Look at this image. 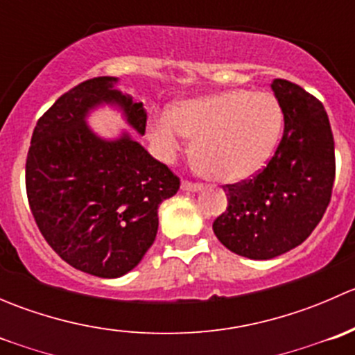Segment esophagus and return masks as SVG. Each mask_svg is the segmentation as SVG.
Segmentation results:
<instances>
[{"mask_svg": "<svg viewBox=\"0 0 355 355\" xmlns=\"http://www.w3.org/2000/svg\"><path fill=\"white\" fill-rule=\"evenodd\" d=\"M202 189V184H194V182H189L184 180L182 182V191H187V192H198Z\"/></svg>", "mask_w": 355, "mask_h": 355, "instance_id": "obj_1", "label": "esophagus"}]
</instances>
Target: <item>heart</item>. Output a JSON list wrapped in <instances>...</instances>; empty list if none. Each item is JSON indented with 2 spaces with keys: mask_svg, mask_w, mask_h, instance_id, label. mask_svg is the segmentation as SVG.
<instances>
[{
  "mask_svg": "<svg viewBox=\"0 0 355 355\" xmlns=\"http://www.w3.org/2000/svg\"><path fill=\"white\" fill-rule=\"evenodd\" d=\"M284 114L268 92L228 89L185 99L149 120V139L163 159H173L192 139V159L209 178L234 184L254 177L273 155Z\"/></svg>",
  "mask_w": 355,
  "mask_h": 355,
  "instance_id": "obj_1",
  "label": "heart"
}]
</instances>
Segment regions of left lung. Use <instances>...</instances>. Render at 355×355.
Instances as JSON below:
<instances>
[{
    "mask_svg": "<svg viewBox=\"0 0 355 355\" xmlns=\"http://www.w3.org/2000/svg\"><path fill=\"white\" fill-rule=\"evenodd\" d=\"M271 89L284 111L280 144L256 177L225 185L228 207L213 223L218 241L249 259H271L302 244L323 218L335 182L323 103L284 78Z\"/></svg>",
    "mask_w": 355,
    "mask_h": 355,
    "instance_id": "obj_1",
    "label": "left lung"
}]
</instances>
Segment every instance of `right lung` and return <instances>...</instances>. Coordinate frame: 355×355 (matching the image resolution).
<instances>
[{"label":"right lung","instance_id":"1","mask_svg":"<svg viewBox=\"0 0 355 355\" xmlns=\"http://www.w3.org/2000/svg\"><path fill=\"white\" fill-rule=\"evenodd\" d=\"M96 77L56 99L32 134L25 187L32 216L51 249L75 270L118 278L134 270L157 234V207L180 178L127 132L108 141L85 121L99 105L118 106L144 135L142 103Z\"/></svg>","mask_w":355,"mask_h":355}]
</instances>
